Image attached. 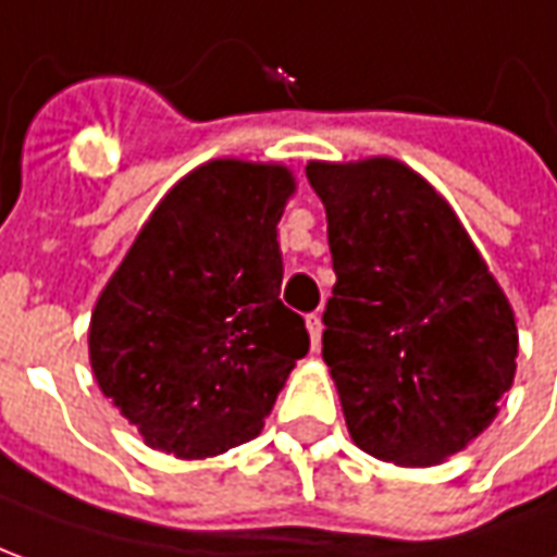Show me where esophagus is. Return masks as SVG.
Instances as JSON below:
<instances>
[{
    "mask_svg": "<svg viewBox=\"0 0 557 557\" xmlns=\"http://www.w3.org/2000/svg\"><path fill=\"white\" fill-rule=\"evenodd\" d=\"M307 334H310V349H319V343H322V319L319 315H307Z\"/></svg>",
    "mask_w": 557,
    "mask_h": 557,
    "instance_id": "1",
    "label": "esophagus"
}]
</instances>
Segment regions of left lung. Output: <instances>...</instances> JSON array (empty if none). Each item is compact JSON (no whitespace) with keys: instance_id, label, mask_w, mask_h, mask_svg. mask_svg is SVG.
<instances>
[{"instance_id":"left-lung-1","label":"left lung","mask_w":557,"mask_h":557,"mask_svg":"<svg viewBox=\"0 0 557 557\" xmlns=\"http://www.w3.org/2000/svg\"><path fill=\"white\" fill-rule=\"evenodd\" d=\"M307 178L337 274L322 358L351 442L394 466H438L513 385V307L450 202L403 160H310Z\"/></svg>"}]
</instances>
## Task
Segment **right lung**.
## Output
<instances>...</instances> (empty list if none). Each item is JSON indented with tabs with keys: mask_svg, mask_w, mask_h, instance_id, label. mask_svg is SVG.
<instances>
[{
	"mask_svg": "<svg viewBox=\"0 0 557 557\" xmlns=\"http://www.w3.org/2000/svg\"><path fill=\"white\" fill-rule=\"evenodd\" d=\"M283 163L214 158L172 184L95 301L89 363L151 450L208 459L256 438L307 355L280 301Z\"/></svg>",
	"mask_w": 557,
	"mask_h": 557,
	"instance_id": "obj_1",
	"label": "right lung"
}]
</instances>
